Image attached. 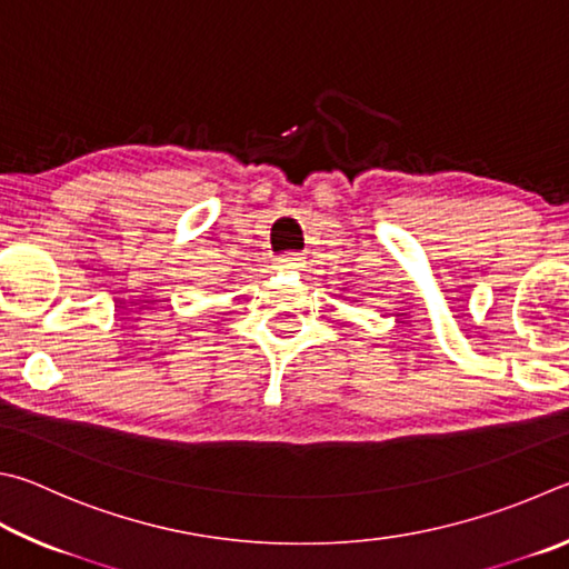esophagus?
Instances as JSON below:
<instances>
[{
  "mask_svg": "<svg viewBox=\"0 0 569 569\" xmlns=\"http://www.w3.org/2000/svg\"><path fill=\"white\" fill-rule=\"evenodd\" d=\"M305 264V257L300 254H279L274 259V267L279 269V272H295V269H300Z\"/></svg>",
  "mask_w": 569,
  "mask_h": 569,
  "instance_id": "esophagus-1",
  "label": "esophagus"
}]
</instances>
